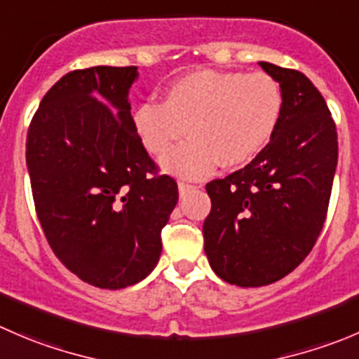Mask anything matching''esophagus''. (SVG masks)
<instances>
[{
	"label": "esophagus",
	"mask_w": 359,
	"mask_h": 359,
	"mask_svg": "<svg viewBox=\"0 0 359 359\" xmlns=\"http://www.w3.org/2000/svg\"><path fill=\"white\" fill-rule=\"evenodd\" d=\"M191 189H196V186H191V184H187V182H179V194H180V196H184V194H186L187 191H191Z\"/></svg>",
	"instance_id": "obj_1"
}]
</instances>
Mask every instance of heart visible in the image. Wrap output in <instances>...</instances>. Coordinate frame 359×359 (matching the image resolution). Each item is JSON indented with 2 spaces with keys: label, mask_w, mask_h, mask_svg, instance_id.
<instances>
[{
  "label": "heart",
  "mask_w": 359,
  "mask_h": 359,
  "mask_svg": "<svg viewBox=\"0 0 359 359\" xmlns=\"http://www.w3.org/2000/svg\"><path fill=\"white\" fill-rule=\"evenodd\" d=\"M283 109V87L268 73L203 69L173 80L161 105L137 107L133 130L156 158L168 156L189 135L193 140L163 166L200 179L217 163L236 168L252 161L272 140Z\"/></svg>",
  "instance_id": "b5f03b06"
}]
</instances>
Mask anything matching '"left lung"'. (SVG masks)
<instances>
[{"label": "left lung", "mask_w": 359, "mask_h": 359, "mask_svg": "<svg viewBox=\"0 0 359 359\" xmlns=\"http://www.w3.org/2000/svg\"><path fill=\"white\" fill-rule=\"evenodd\" d=\"M257 65L283 87L272 140L252 161L207 184L205 254L215 276L259 287L291 273L314 247L328 212L339 159L328 105L302 72Z\"/></svg>", "instance_id": "8db88e82"}]
</instances>
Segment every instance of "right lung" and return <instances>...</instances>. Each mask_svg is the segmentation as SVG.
<instances>
[{"label": "right lung", "mask_w": 359, "mask_h": 359, "mask_svg": "<svg viewBox=\"0 0 359 359\" xmlns=\"http://www.w3.org/2000/svg\"><path fill=\"white\" fill-rule=\"evenodd\" d=\"M137 66H93L48 89L27 130L26 163L45 238L83 283L123 290L161 256V229L179 201L133 130Z\"/></svg>", "instance_id": "1"}]
</instances>
